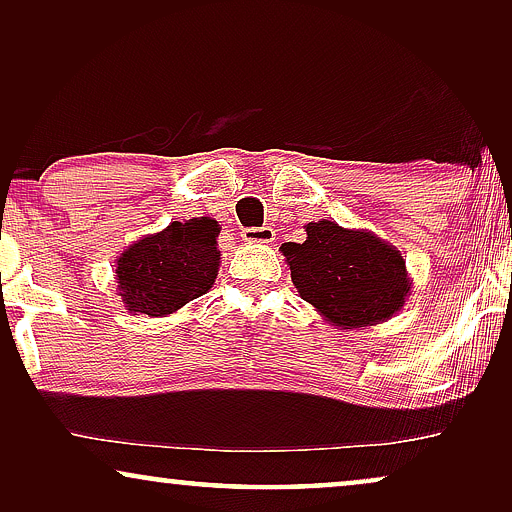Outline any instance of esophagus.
Returning <instances> with one entry per match:
<instances>
[{
	"label": "esophagus",
	"mask_w": 512,
	"mask_h": 512,
	"mask_svg": "<svg viewBox=\"0 0 512 512\" xmlns=\"http://www.w3.org/2000/svg\"><path fill=\"white\" fill-rule=\"evenodd\" d=\"M242 237L247 242H272L275 240V230L270 226H251V228H244L242 230Z\"/></svg>",
	"instance_id": "obj_1"
}]
</instances>
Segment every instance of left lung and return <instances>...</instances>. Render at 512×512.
<instances>
[{
    "mask_svg": "<svg viewBox=\"0 0 512 512\" xmlns=\"http://www.w3.org/2000/svg\"><path fill=\"white\" fill-rule=\"evenodd\" d=\"M282 251L300 296L335 326L394 317L410 291L403 256L391 244L333 221L307 223V240L286 242Z\"/></svg>",
    "mask_w": 512,
    "mask_h": 512,
    "instance_id": "1",
    "label": "left lung"
}]
</instances>
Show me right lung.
Here are the masks:
<instances>
[{
  "label": "right lung",
  "instance_id": "add662e5",
  "mask_svg": "<svg viewBox=\"0 0 512 512\" xmlns=\"http://www.w3.org/2000/svg\"><path fill=\"white\" fill-rule=\"evenodd\" d=\"M214 219L172 221L163 233L144 237L118 258V291L130 312L163 317L212 289L221 254Z\"/></svg>",
  "mask_w": 512,
  "mask_h": 512
}]
</instances>
